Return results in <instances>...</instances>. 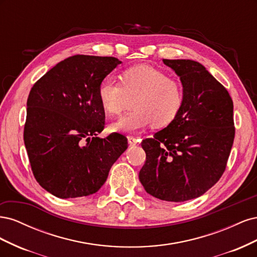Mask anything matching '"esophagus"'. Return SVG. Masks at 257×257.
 <instances>
[{
    "mask_svg": "<svg viewBox=\"0 0 257 257\" xmlns=\"http://www.w3.org/2000/svg\"><path fill=\"white\" fill-rule=\"evenodd\" d=\"M139 139L137 137H134V136H127V142L130 145H135L138 143Z\"/></svg>",
    "mask_w": 257,
    "mask_h": 257,
    "instance_id": "34e87169",
    "label": "esophagus"
}]
</instances>
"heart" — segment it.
I'll list each match as a JSON object with an SVG mask.
<instances>
[{"instance_id":"heart-1","label":"heart","mask_w":257,"mask_h":257,"mask_svg":"<svg viewBox=\"0 0 257 257\" xmlns=\"http://www.w3.org/2000/svg\"><path fill=\"white\" fill-rule=\"evenodd\" d=\"M121 84L109 78L99 83L98 98L108 115L134 110L112 123L110 130L135 133L147 126L165 127L174 122L183 104L180 82L150 65H136L123 72Z\"/></svg>"}]
</instances>
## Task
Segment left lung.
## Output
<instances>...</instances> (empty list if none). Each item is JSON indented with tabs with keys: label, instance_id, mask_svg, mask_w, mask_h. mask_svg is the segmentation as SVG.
<instances>
[{
	"label": "left lung",
	"instance_id": "8db88e82",
	"mask_svg": "<svg viewBox=\"0 0 257 257\" xmlns=\"http://www.w3.org/2000/svg\"><path fill=\"white\" fill-rule=\"evenodd\" d=\"M180 77L183 104L177 118L142 143L146 163L139 180L161 200L197 198L220 180L235 138L227 90L193 60H163Z\"/></svg>",
	"mask_w": 257,
	"mask_h": 257
}]
</instances>
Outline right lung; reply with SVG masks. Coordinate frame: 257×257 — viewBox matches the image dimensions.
I'll return each mask as SVG.
<instances>
[{
    "label": "right lung",
    "mask_w": 257,
    "mask_h": 257,
    "mask_svg": "<svg viewBox=\"0 0 257 257\" xmlns=\"http://www.w3.org/2000/svg\"><path fill=\"white\" fill-rule=\"evenodd\" d=\"M121 63L113 57L77 54L61 61L31 89L23 139L36 181L52 195L96 193L127 149L121 134L97 137L105 124L99 83Z\"/></svg>",
    "instance_id": "1"
}]
</instances>
